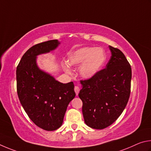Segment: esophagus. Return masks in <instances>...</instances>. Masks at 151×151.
I'll list each match as a JSON object with an SVG mask.
<instances>
[{"label":"esophagus","mask_w":151,"mask_h":151,"mask_svg":"<svg viewBox=\"0 0 151 151\" xmlns=\"http://www.w3.org/2000/svg\"><path fill=\"white\" fill-rule=\"evenodd\" d=\"M74 91L76 92V96H78L79 92H80V88H79L78 86H75V88H74Z\"/></svg>","instance_id":"34e87169"}]
</instances>
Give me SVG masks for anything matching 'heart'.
I'll use <instances>...</instances> for the list:
<instances>
[{
  "mask_svg": "<svg viewBox=\"0 0 151 151\" xmlns=\"http://www.w3.org/2000/svg\"><path fill=\"white\" fill-rule=\"evenodd\" d=\"M106 60L104 50L96 47H83L71 53L68 63L72 66L81 65L79 73L81 78L89 80L99 72ZM65 72L71 73L67 64L63 65Z\"/></svg>",
  "mask_w": 151,
  "mask_h": 151,
  "instance_id": "1",
  "label": "heart"
}]
</instances>
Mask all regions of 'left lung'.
<instances>
[{"label":"left lung","instance_id":"left-lung-1","mask_svg":"<svg viewBox=\"0 0 151 151\" xmlns=\"http://www.w3.org/2000/svg\"><path fill=\"white\" fill-rule=\"evenodd\" d=\"M111 56L105 69L81 80L79 97L89 127L103 129L111 125L125 109L131 93V68L120 50L109 46Z\"/></svg>","mask_w":151,"mask_h":151}]
</instances>
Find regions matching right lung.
Listing matches in <instances>:
<instances>
[{
	"mask_svg": "<svg viewBox=\"0 0 151 151\" xmlns=\"http://www.w3.org/2000/svg\"><path fill=\"white\" fill-rule=\"evenodd\" d=\"M60 44L52 40L34 45L23 55L17 68L20 104L33 123L46 131L62 126L68 105L76 96L72 81L61 83L37 65L38 55L54 50Z\"/></svg>",
	"mask_w": 151,
	"mask_h": 151,
	"instance_id": "1",
	"label": "right lung"
}]
</instances>
